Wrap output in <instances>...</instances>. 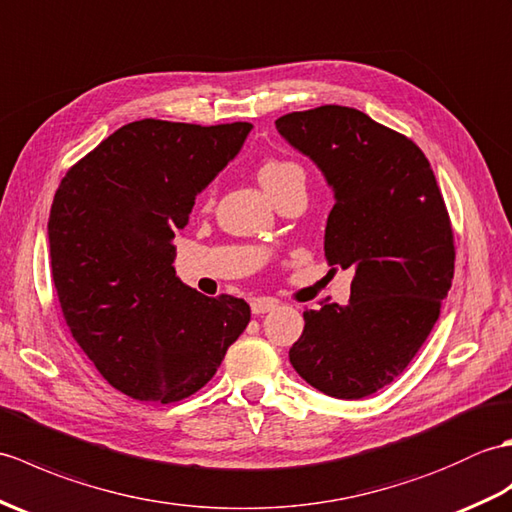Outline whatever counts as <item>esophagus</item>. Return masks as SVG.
Wrapping results in <instances>:
<instances>
[{"label": "esophagus", "instance_id": "esophagus-1", "mask_svg": "<svg viewBox=\"0 0 512 512\" xmlns=\"http://www.w3.org/2000/svg\"><path fill=\"white\" fill-rule=\"evenodd\" d=\"M278 306V300L274 298H254L252 300V313L254 315H265L269 311H274Z\"/></svg>", "mask_w": 512, "mask_h": 512}]
</instances>
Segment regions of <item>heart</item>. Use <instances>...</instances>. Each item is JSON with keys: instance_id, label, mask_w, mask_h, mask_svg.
<instances>
[{"instance_id": "b5f03b06", "label": "heart", "mask_w": 512, "mask_h": 512, "mask_svg": "<svg viewBox=\"0 0 512 512\" xmlns=\"http://www.w3.org/2000/svg\"><path fill=\"white\" fill-rule=\"evenodd\" d=\"M258 179H260V184L265 186L269 195L276 197L282 188L293 184V181H304V173H302V168L291 160L269 157V160L260 164ZM212 195H214V190H210V197Z\"/></svg>"}]
</instances>
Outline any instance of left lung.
<instances>
[{"label": "left lung", "mask_w": 512, "mask_h": 512, "mask_svg": "<svg viewBox=\"0 0 512 512\" xmlns=\"http://www.w3.org/2000/svg\"><path fill=\"white\" fill-rule=\"evenodd\" d=\"M335 190L324 254L355 269L346 306L304 311L289 350L300 377L335 399H363L410 366L453 280L451 219L425 153L352 107L322 105L276 120Z\"/></svg>", "instance_id": "left-lung-1"}]
</instances>
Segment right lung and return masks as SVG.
<instances>
[{"label":"right lung","mask_w":512,"mask_h":512,"mask_svg":"<svg viewBox=\"0 0 512 512\" xmlns=\"http://www.w3.org/2000/svg\"><path fill=\"white\" fill-rule=\"evenodd\" d=\"M249 131V122H129L56 188L48 241L65 324L102 379L131 399H188L249 324L245 300L208 298L173 267L177 230Z\"/></svg>","instance_id":"add662e5"}]
</instances>
